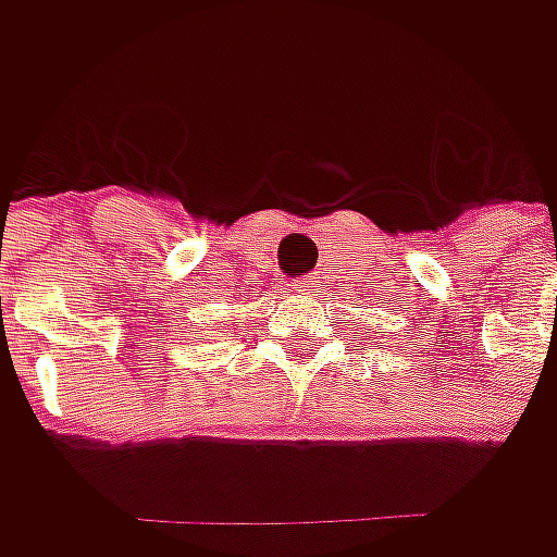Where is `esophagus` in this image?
Returning <instances> with one entry per match:
<instances>
[{"mask_svg":"<svg viewBox=\"0 0 557 557\" xmlns=\"http://www.w3.org/2000/svg\"><path fill=\"white\" fill-rule=\"evenodd\" d=\"M319 288H322V278H319L315 272L294 282V290H297V294H319Z\"/></svg>","mask_w":557,"mask_h":557,"instance_id":"1","label":"esophagus"}]
</instances>
